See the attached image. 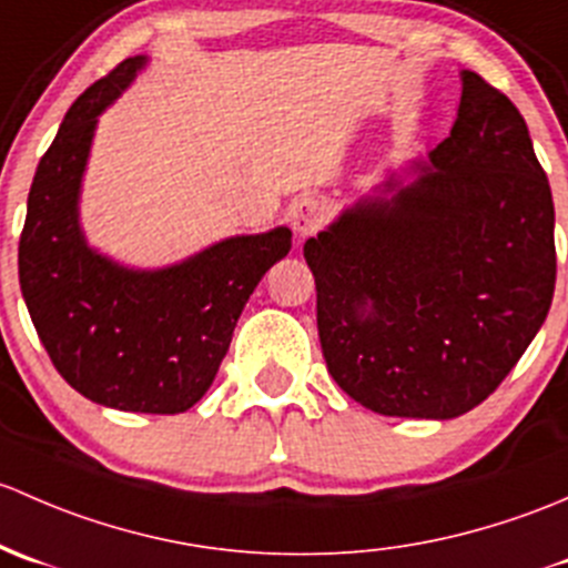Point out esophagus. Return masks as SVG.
I'll return each instance as SVG.
<instances>
[{"mask_svg": "<svg viewBox=\"0 0 568 568\" xmlns=\"http://www.w3.org/2000/svg\"><path fill=\"white\" fill-rule=\"evenodd\" d=\"M323 221H325V207L320 199L301 196L290 204V224L301 237L317 232L320 226H323Z\"/></svg>", "mask_w": 568, "mask_h": 568, "instance_id": "34e87169", "label": "esophagus"}]
</instances>
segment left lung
<instances>
[{"label": "left lung", "mask_w": 568, "mask_h": 568, "mask_svg": "<svg viewBox=\"0 0 568 568\" xmlns=\"http://www.w3.org/2000/svg\"><path fill=\"white\" fill-rule=\"evenodd\" d=\"M418 169L303 256L338 388L379 415L443 420L481 405L547 320L555 207L523 114L473 70L452 136Z\"/></svg>", "instance_id": "left-lung-1"}]
</instances>
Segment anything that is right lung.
Masks as SVG:
<instances>
[{
  "mask_svg": "<svg viewBox=\"0 0 568 568\" xmlns=\"http://www.w3.org/2000/svg\"><path fill=\"white\" fill-rule=\"evenodd\" d=\"M142 65L144 57H131L98 79L40 158L19 282L34 331L70 388L114 410L174 415L210 388L245 301L292 248V232L230 237L155 273L114 265L84 243L79 185L98 114Z\"/></svg>",
  "mask_w": 568,
  "mask_h": 568,
  "instance_id": "add662e5",
  "label": "right lung"
}]
</instances>
